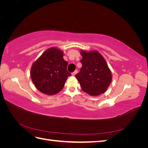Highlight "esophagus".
Returning a JSON list of instances; mask_svg holds the SVG:
<instances>
[{"mask_svg":"<svg viewBox=\"0 0 148 148\" xmlns=\"http://www.w3.org/2000/svg\"><path fill=\"white\" fill-rule=\"evenodd\" d=\"M77 73H78V71L77 70H75L74 72H73L72 73H71V75H72V76H75Z\"/></svg>","mask_w":148,"mask_h":148,"instance_id":"1","label":"esophagus"}]
</instances>
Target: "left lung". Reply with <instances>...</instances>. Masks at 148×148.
<instances>
[{
    "label": "left lung",
    "mask_w": 148,
    "mask_h": 148,
    "mask_svg": "<svg viewBox=\"0 0 148 148\" xmlns=\"http://www.w3.org/2000/svg\"><path fill=\"white\" fill-rule=\"evenodd\" d=\"M82 67L75 75L82 90L91 96L106 92L112 81V73L104 57L96 51H82Z\"/></svg>",
    "instance_id": "8db88e82"
}]
</instances>
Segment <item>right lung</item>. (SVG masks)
I'll return each mask as SVG.
<instances>
[{
  "instance_id": "obj_1",
  "label": "right lung",
  "mask_w": 148,
  "mask_h": 148,
  "mask_svg": "<svg viewBox=\"0 0 148 148\" xmlns=\"http://www.w3.org/2000/svg\"><path fill=\"white\" fill-rule=\"evenodd\" d=\"M63 52L56 47L48 49L36 60L31 69V79L39 91L53 95L63 89L71 73L66 70L68 62Z\"/></svg>"
}]
</instances>
